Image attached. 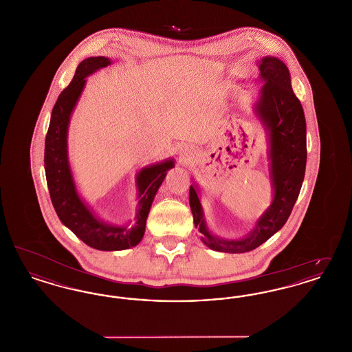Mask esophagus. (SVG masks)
<instances>
[{"label": "esophagus", "mask_w": 352, "mask_h": 352, "mask_svg": "<svg viewBox=\"0 0 352 352\" xmlns=\"http://www.w3.org/2000/svg\"><path fill=\"white\" fill-rule=\"evenodd\" d=\"M191 153V149H188V148H184V149H181V155H188Z\"/></svg>", "instance_id": "1"}]
</instances>
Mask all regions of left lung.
Segmentation results:
<instances>
[{
    "label": "left lung",
    "mask_w": 352,
    "mask_h": 352,
    "mask_svg": "<svg viewBox=\"0 0 352 352\" xmlns=\"http://www.w3.org/2000/svg\"><path fill=\"white\" fill-rule=\"evenodd\" d=\"M263 88L256 115L268 129L270 171L274 198L267 212L258 219L251 234L240 240H224L208 232L197 187L190 186V208L203 243L226 253L250 252L284 227L297 201L306 168V121L301 101L294 95L289 69L277 58L265 56L258 63Z\"/></svg>",
    "instance_id": "obj_1"
}]
</instances>
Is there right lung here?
<instances>
[{
    "label": "right lung",
    "mask_w": 352,
    "mask_h": 352,
    "mask_svg": "<svg viewBox=\"0 0 352 352\" xmlns=\"http://www.w3.org/2000/svg\"><path fill=\"white\" fill-rule=\"evenodd\" d=\"M111 60L105 56L84 59L78 66L74 79L68 84L51 113L50 126L45 141V171L51 201L60 221L76 234L87 245L99 251H121L137 245L145 234L146 219L158 187L164 182L166 173L174 168L173 160L142 168L137 184L140 191V206L137 221L132 230L126 227L108 226L95 218L79 198L68 166L67 128L72 109L79 99L85 76L99 68L107 67Z\"/></svg>",
    "instance_id": "1"
}]
</instances>
